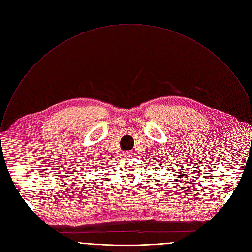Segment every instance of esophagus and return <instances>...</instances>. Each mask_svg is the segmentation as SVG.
I'll return each instance as SVG.
<instances>
[{
    "mask_svg": "<svg viewBox=\"0 0 252 252\" xmlns=\"http://www.w3.org/2000/svg\"><path fill=\"white\" fill-rule=\"evenodd\" d=\"M124 156H125V158L131 157V156H132V152H125V153H124Z\"/></svg>",
    "mask_w": 252,
    "mask_h": 252,
    "instance_id": "esophagus-1",
    "label": "esophagus"
}]
</instances>
